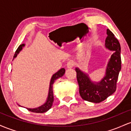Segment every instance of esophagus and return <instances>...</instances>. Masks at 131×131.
<instances>
[{"mask_svg":"<svg viewBox=\"0 0 131 131\" xmlns=\"http://www.w3.org/2000/svg\"><path fill=\"white\" fill-rule=\"evenodd\" d=\"M73 67V62L72 61H69L67 63V67L68 69H71Z\"/></svg>","mask_w":131,"mask_h":131,"instance_id":"1","label":"esophagus"}]
</instances>
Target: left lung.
<instances>
[{"label": "left lung", "mask_w": 131, "mask_h": 131, "mask_svg": "<svg viewBox=\"0 0 131 131\" xmlns=\"http://www.w3.org/2000/svg\"><path fill=\"white\" fill-rule=\"evenodd\" d=\"M105 47L114 52L106 69L105 77L99 82L91 80L88 74L75 68L79 85V93L82 99L92 103H100L111 95L116 90L119 73L121 69V46L114 35L107 29Z\"/></svg>", "instance_id": "obj_1"}]
</instances>
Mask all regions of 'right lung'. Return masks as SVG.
Listing matches in <instances>:
<instances>
[{
  "mask_svg": "<svg viewBox=\"0 0 131 131\" xmlns=\"http://www.w3.org/2000/svg\"><path fill=\"white\" fill-rule=\"evenodd\" d=\"M25 46V44H22V45H20L18 46V48H17V51H15V53L14 54V58H15L17 57V56L18 55V54L20 52V51H21L23 48V47ZM65 69L64 68H62L59 70H58L56 73H55L52 76L51 79V81H50V85H49V93H48V96L47 98V100L44 105H42L41 106L38 107L36 108H26L28 110H29L30 111L33 113H42L46 112L47 111H48L49 109H51V106L52 105V103L54 101V96H53V92H52V85H53L54 82L56 81V79H58V78L61 77L62 76L64 75V74L65 73ZM20 106V105H19Z\"/></svg>",
  "mask_w": 131,
  "mask_h": 131,
  "instance_id": "1",
  "label": "right lung"
}]
</instances>
